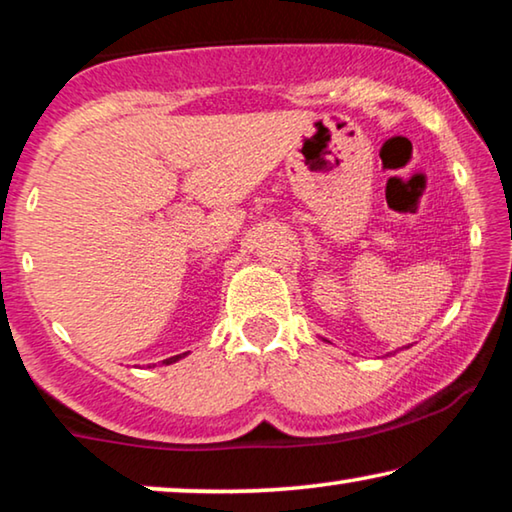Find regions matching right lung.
Returning a JSON list of instances; mask_svg holds the SVG:
<instances>
[{
    "label": "right lung",
    "instance_id": "obj_1",
    "mask_svg": "<svg viewBox=\"0 0 512 512\" xmlns=\"http://www.w3.org/2000/svg\"><path fill=\"white\" fill-rule=\"evenodd\" d=\"M184 355H187V353H180V355H173V358H168V360H164V362H166V365H170V362H177V360H182V358H184Z\"/></svg>",
    "mask_w": 512,
    "mask_h": 512
}]
</instances>
